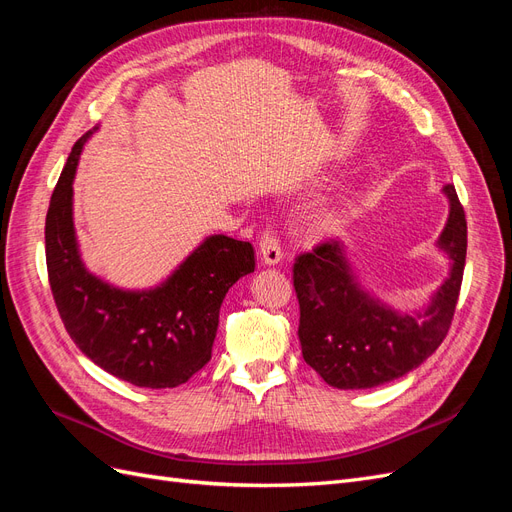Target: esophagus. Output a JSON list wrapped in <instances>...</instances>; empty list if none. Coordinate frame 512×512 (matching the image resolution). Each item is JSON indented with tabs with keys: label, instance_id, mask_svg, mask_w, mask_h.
<instances>
[{
	"label": "esophagus",
	"instance_id": "obj_1",
	"mask_svg": "<svg viewBox=\"0 0 512 512\" xmlns=\"http://www.w3.org/2000/svg\"><path fill=\"white\" fill-rule=\"evenodd\" d=\"M260 260H262V265H267V267H275L277 262L282 260L280 241H277L271 232H265L260 239Z\"/></svg>",
	"mask_w": 512,
	"mask_h": 512
}]
</instances>
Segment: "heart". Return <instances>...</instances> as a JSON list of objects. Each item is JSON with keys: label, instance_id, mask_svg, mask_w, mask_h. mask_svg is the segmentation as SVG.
Returning <instances> with one entry per match:
<instances>
[{"label": "heart", "instance_id": "obj_1", "mask_svg": "<svg viewBox=\"0 0 512 512\" xmlns=\"http://www.w3.org/2000/svg\"><path fill=\"white\" fill-rule=\"evenodd\" d=\"M346 222V211L342 207H320L312 213L309 218V228H312L314 235L318 237H329L344 226Z\"/></svg>", "mask_w": 512, "mask_h": 512}]
</instances>
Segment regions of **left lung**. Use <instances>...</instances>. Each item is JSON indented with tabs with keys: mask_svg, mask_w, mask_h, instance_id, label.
Listing matches in <instances>:
<instances>
[{
	"mask_svg": "<svg viewBox=\"0 0 512 512\" xmlns=\"http://www.w3.org/2000/svg\"><path fill=\"white\" fill-rule=\"evenodd\" d=\"M444 196L448 218L436 247L448 258V277L421 309L401 312L367 290L342 241L294 262L303 359L335 389H374L406 376L446 337L466 267L468 224L453 185Z\"/></svg>",
	"mask_w": 512,
	"mask_h": 512,
	"instance_id": "left-lung-1",
	"label": "left lung"
}]
</instances>
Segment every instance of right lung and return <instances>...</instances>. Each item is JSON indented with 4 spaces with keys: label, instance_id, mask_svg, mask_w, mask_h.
<instances>
[{
    "label": "right lung",
    "instance_id": "obj_1",
    "mask_svg": "<svg viewBox=\"0 0 512 512\" xmlns=\"http://www.w3.org/2000/svg\"><path fill=\"white\" fill-rule=\"evenodd\" d=\"M76 141L46 213L44 245L53 299L64 327L98 367L145 389H175L211 361L226 292L254 273V247L209 235L162 282L121 288L91 273L74 228V190L85 143Z\"/></svg>",
    "mask_w": 512,
    "mask_h": 512
}]
</instances>
